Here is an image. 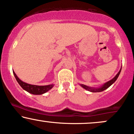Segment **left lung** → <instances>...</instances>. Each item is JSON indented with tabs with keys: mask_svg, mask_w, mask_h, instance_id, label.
<instances>
[{
	"mask_svg": "<svg viewBox=\"0 0 134 134\" xmlns=\"http://www.w3.org/2000/svg\"><path fill=\"white\" fill-rule=\"evenodd\" d=\"M121 69H120V70H119V72H118V73H117V75H116L114 77L112 80H109V82H106L105 83H104V84L102 86L100 87H98V88L91 87L87 86V85H83V84H80V85H81V86L83 88H85V89L87 90V91H90V92H99L104 91V90L107 89V88H109L111 85L113 84V83L116 81V80H117V78H118L119 74H120V72H121Z\"/></svg>",
	"mask_w": 134,
	"mask_h": 134,
	"instance_id": "obj_1",
	"label": "left lung"
}]
</instances>
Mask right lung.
Returning a JSON list of instances; mask_svg holds the SVG:
<instances>
[{"label": "right lung", "instance_id": "right-lung-1", "mask_svg": "<svg viewBox=\"0 0 134 134\" xmlns=\"http://www.w3.org/2000/svg\"><path fill=\"white\" fill-rule=\"evenodd\" d=\"M14 76H15L16 80H17V82L19 83L21 87L23 89L26 91L28 92H29L32 94L34 95H41L43 93L47 92L51 90L52 88L54 87V84H51L48 85H31L29 83H27L22 81L17 76L15 72L13 71Z\"/></svg>", "mask_w": 134, "mask_h": 134}]
</instances>
